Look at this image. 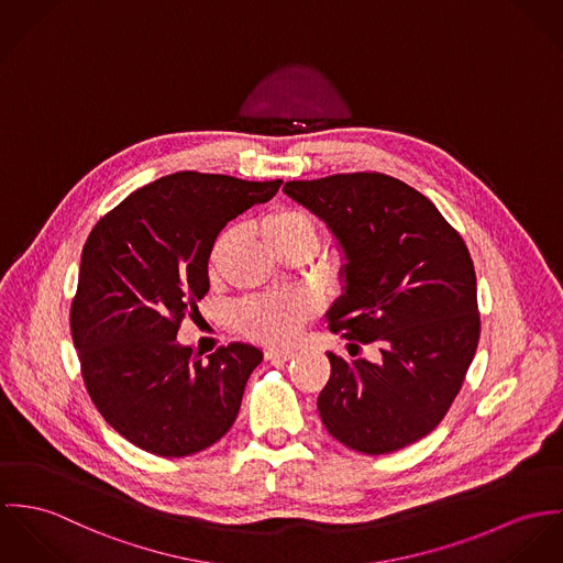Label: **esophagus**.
Masks as SVG:
<instances>
[{
	"label": "esophagus",
	"mask_w": 563,
	"mask_h": 563,
	"mask_svg": "<svg viewBox=\"0 0 563 563\" xmlns=\"http://www.w3.org/2000/svg\"><path fill=\"white\" fill-rule=\"evenodd\" d=\"M296 356L294 350H265L267 361H291Z\"/></svg>",
	"instance_id": "esophagus-1"
}]
</instances>
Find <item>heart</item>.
Here are the masks:
<instances>
[{"label": "heart", "instance_id": "b5f03b06", "mask_svg": "<svg viewBox=\"0 0 563 563\" xmlns=\"http://www.w3.org/2000/svg\"><path fill=\"white\" fill-rule=\"evenodd\" d=\"M261 235L265 244L280 256L311 252L319 242V229L311 216L296 207H274L261 218ZM235 231L227 229L218 235L209 251V274H216L222 258L233 244ZM317 312V300L307 291H289L276 296H252L235 307V325L258 343L287 345L291 343L305 321Z\"/></svg>", "mask_w": 563, "mask_h": 563}]
</instances>
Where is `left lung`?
Returning a JSON list of instances; mask_svg holds the SVG:
<instances>
[{
  "mask_svg": "<svg viewBox=\"0 0 563 563\" xmlns=\"http://www.w3.org/2000/svg\"><path fill=\"white\" fill-rule=\"evenodd\" d=\"M347 256L330 332L377 343L382 361L328 352L317 408L345 446L382 455L428 437L457 397L479 343L477 278L462 235L421 191L382 173L289 181ZM361 347V345H356Z\"/></svg>",
  "mask_w": 563,
  "mask_h": 563,
  "instance_id": "1",
  "label": "left lung"
}]
</instances>
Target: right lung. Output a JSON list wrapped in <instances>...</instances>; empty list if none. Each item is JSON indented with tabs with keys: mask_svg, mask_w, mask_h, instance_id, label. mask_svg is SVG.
I'll use <instances>...</instances> for the list:
<instances>
[{
	"mask_svg": "<svg viewBox=\"0 0 563 563\" xmlns=\"http://www.w3.org/2000/svg\"><path fill=\"white\" fill-rule=\"evenodd\" d=\"M280 184L184 170L135 189L92 227L70 334L92 404L135 446L186 457L235 423L263 354L229 343L202 361L177 332L209 291L218 233Z\"/></svg>",
	"mask_w": 563,
	"mask_h": 563,
	"instance_id": "obj_1",
	"label": "right lung"
}]
</instances>
